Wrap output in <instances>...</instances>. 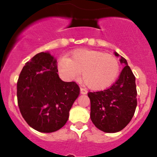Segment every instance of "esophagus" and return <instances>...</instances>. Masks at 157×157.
<instances>
[{
	"mask_svg": "<svg viewBox=\"0 0 157 157\" xmlns=\"http://www.w3.org/2000/svg\"><path fill=\"white\" fill-rule=\"evenodd\" d=\"M87 93V90L86 89H83V88H80V94L82 95H86Z\"/></svg>",
	"mask_w": 157,
	"mask_h": 157,
	"instance_id": "obj_1",
	"label": "esophagus"
}]
</instances>
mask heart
<instances>
[{"label":"heart","instance_id":"obj_1","mask_svg":"<svg viewBox=\"0 0 157 157\" xmlns=\"http://www.w3.org/2000/svg\"><path fill=\"white\" fill-rule=\"evenodd\" d=\"M59 74L67 81L77 80L82 72L83 82L89 89L102 90L110 86L119 73V63L111 55L100 51L80 48L74 50L69 58L58 62Z\"/></svg>","mask_w":157,"mask_h":157}]
</instances>
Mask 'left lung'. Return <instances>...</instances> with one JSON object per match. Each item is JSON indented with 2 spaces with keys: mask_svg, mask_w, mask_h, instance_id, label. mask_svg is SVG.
Instances as JSON below:
<instances>
[{
  "mask_svg": "<svg viewBox=\"0 0 157 157\" xmlns=\"http://www.w3.org/2000/svg\"><path fill=\"white\" fill-rule=\"evenodd\" d=\"M120 57L124 64L119 77L111 87L103 91L88 93L90 99V118L98 129L105 133H115L128 125L137 107L135 77L125 58Z\"/></svg>",
  "mask_w": 157,
  "mask_h": 157,
  "instance_id": "1",
  "label": "left lung"
}]
</instances>
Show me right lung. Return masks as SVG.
Segmentation results:
<instances>
[{
	"label": "right lung",
	"mask_w": 157,
	"mask_h": 157,
	"mask_svg": "<svg viewBox=\"0 0 157 157\" xmlns=\"http://www.w3.org/2000/svg\"><path fill=\"white\" fill-rule=\"evenodd\" d=\"M57 60L48 52L35 55L23 67L17 81V101L22 116L42 133L61 128L80 94L75 82H64L58 74Z\"/></svg>",
	"instance_id": "add662e5"
}]
</instances>
